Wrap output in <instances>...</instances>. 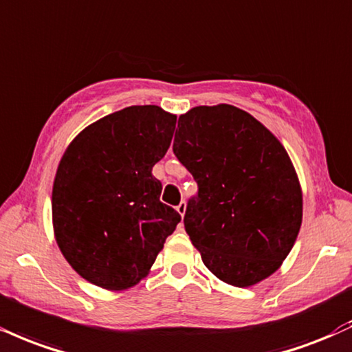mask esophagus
Masks as SVG:
<instances>
[{"mask_svg":"<svg viewBox=\"0 0 352 352\" xmlns=\"http://www.w3.org/2000/svg\"><path fill=\"white\" fill-rule=\"evenodd\" d=\"M177 211H179V214H180V217L184 218L185 211H187V203H185V201H180L179 205H177Z\"/></svg>","mask_w":352,"mask_h":352,"instance_id":"1","label":"esophagus"}]
</instances>
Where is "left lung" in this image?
Wrapping results in <instances>:
<instances>
[{
    "mask_svg": "<svg viewBox=\"0 0 352 352\" xmlns=\"http://www.w3.org/2000/svg\"><path fill=\"white\" fill-rule=\"evenodd\" d=\"M173 154L198 185L185 231L219 280L251 287L282 265L302 226V188L278 139L231 104L179 118Z\"/></svg>",
    "mask_w": 352,
    "mask_h": 352,
    "instance_id": "obj_1",
    "label": "left lung"
}]
</instances>
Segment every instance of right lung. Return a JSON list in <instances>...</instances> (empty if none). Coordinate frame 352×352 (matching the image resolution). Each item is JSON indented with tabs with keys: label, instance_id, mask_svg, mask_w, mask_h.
Instances as JSON below:
<instances>
[{
	"label": "right lung",
	"instance_id": "obj_1",
	"mask_svg": "<svg viewBox=\"0 0 352 352\" xmlns=\"http://www.w3.org/2000/svg\"><path fill=\"white\" fill-rule=\"evenodd\" d=\"M175 122L154 104L124 108L85 128L62 155L52 188L55 241L85 280L107 290L139 283L180 223L152 175Z\"/></svg>",
	"mask_w": 352,
	"mask_h": 352
}]
</instances>
